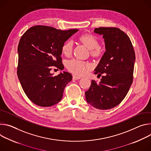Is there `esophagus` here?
I'll return each instance as SVG.
<instances>
[{
	"instance_id": "1",
	"label": "esophagus",
	"mask_w": 151,
	"mask_h": 151,
	"mask_svg": "<svg viewBox=\"0 0 151 151\" xmlns=\"http://www.w3.org/2000/svg\"><path fill=\"white\" fill-rule=\"evenodd\" d=\"M73 80H77L80 79V78H81V77H79V76H77L74 75V76H73Z\"/></svg>"
}]
</instances>
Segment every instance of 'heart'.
I'll return each instance as SVG.
<instances>
[{
  "instance_id": "heart-1",
  "label": "heart",
  "mask_w": 151,
  "mask_h": 151,
  "mask_svg": "<svg viewBox=\"0 0 151 151\" xmlns=\"http://www.w3.org/2000/svg\"><path fill=\"white\" fill-rule=\"evenodd\" d=\"M80 41L90 50L91 55L97 56L99 54V50L98 48L99 43L95 37L92 35L85 34L80 37ZM72 50L73 43L71 41H66L62 47V53L65 56H70L72 53ZM66 67L68 70L73 74L82 76L86 73L88 69L91 67V65L78 59H73L67 62Z\"/></svg>"
}]
</instances>
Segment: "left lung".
Segmentation results:
<instances>
[{
    "mask_svg": "<svg viewBox=\"0 0 151 151\" xmlns=\"http://www.w3.org/2000/svg\"><path fill=\"white\" fill-rule=\"evenodd\" d=\"M104 39L106 52L94 70L101 77L99 84L92 80L86 100L93 107L110 109L121 103L132 83L135 52L128 36L116 27L95 28Z\"/></svg>",
    "mask_w": 151,
    "mask_h": 151,
    "instance_id": "8db88e82",
    "label": "left lung"
}]
</instances>
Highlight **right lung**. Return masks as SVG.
I'll list each match as a JSON object with an SVG mask.
<instances>
[{"instance_id":"obj_1","label":"right lung","mask_w":151,"mask_h":151,"mask_svg":"<svg viewBox=\"0 0 151 151\" xmlns=\"http://www.w3.org/2000/svg\"><path fill=\"white\" fill-rule=\"evenodd\" d=\"M78 30L35 26L22 37L18 45L17 76L24 92L34 104L50 107L62 98L72 75L63 71L53 76L50 73V66L63 70L60 57L62 45Z\"/></svg>"}]
</instances>
